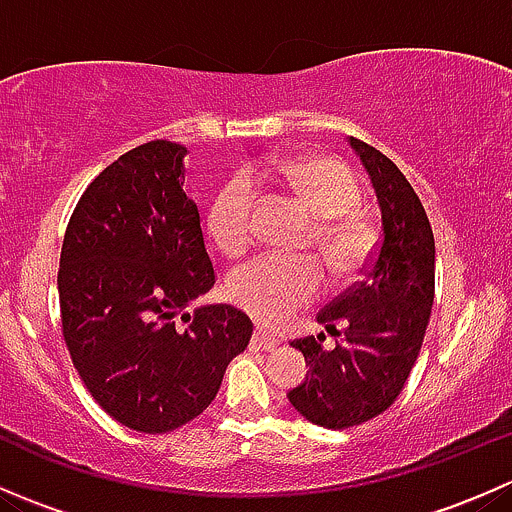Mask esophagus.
Segmentation results:
<instances>
[{
    "label": "esophagus",
    "instance_id": "34e87169",
    "mask_svg": "<svg viewBox=\"0 0 512 512\" xmlns=\"http://www.w3.org/2000/svg\"><path fill=\"white\" fill-rule=\"evenodd\" d=\"M277 349V342L272 337H267V334L262 332H255L250 339V352H275Z\"/></svg>",
    "mask_w": 512,
    "mask_h": 512
}]
</instances>
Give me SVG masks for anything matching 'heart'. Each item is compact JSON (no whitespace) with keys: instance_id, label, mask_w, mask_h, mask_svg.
Masks as SVG:
<instances>
[{"instance_id":"1","label":"heart","mask_w":512,"mask_h":512,"mask_svg":"<svg viewBox=\"0 0 512 512\" xmlns=\"http://www.w3.org/2000/svg\"><path fill=\"white\" fill-rule=\"evenodd\" d=\"M277 173L304 208L322 220L317 245L329 270L339 277L354 275L369 260L374 232L354 213L361 203V188L352 170L334 158L307 156L287 160ZM255 200L257 185L247 173L232 175L210 200L208 232L225 255H240L250 247ZM319 289L322 267L314 257L265 255L227 277L230 302L265 327L285 322L312 302Z\"/></svg>"}]
</instances>
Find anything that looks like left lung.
<instances>
[{"mask_svg":"<svg viewBox=\"0 0 512 512\" xmlns=\"http://www.w3.org/2000/svg\"><path fill=\"white\" fill-rule=\"evenodd\" d=\"M364 165L381 215V240L364 280L317 314L324 332L294 342L309 364L289 404L324 428H349L389 409L404 389L433 307L436 245L426 210L384 153L347 138Z\"/></svg>","mask_w":512,"mask_h":512,"instance_id":"8db88e82","label":"left lung"}]
</instances>
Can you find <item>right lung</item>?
I'll return each mask as SVG.
<instances>
[{"mask_svg":"<svg viewBox=\"0 0 512 512\" xmlns=\"http://www.w3.org/2000/svg\"><path fill=\"white\" fill-rule=\"evenodd\" d=\"M185 156V146L151 141L108 165L81 195L61 247L71 361L96 404L141 433L203 414L252 337L240 309H185L215 287Z\"/></svg>","mask_w":512,"mask_h":512,"instance_id":"add662e5","label":"right lung"}]
</instances>
